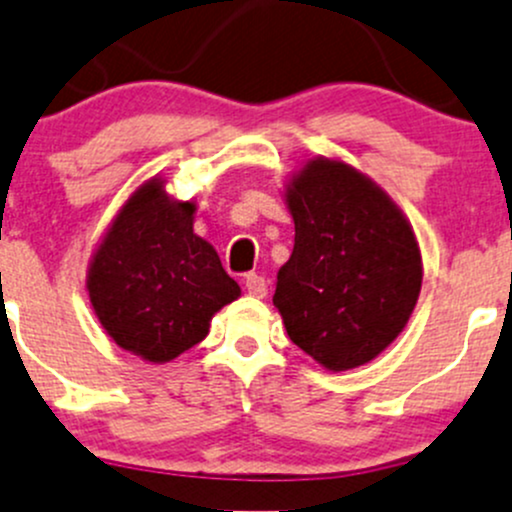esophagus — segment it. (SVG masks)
Here are the masks:
<instances>
[{"mask_svg": "<svg viewBox=\"0 0 512 512\" xmlns=\"http://www.w3.org/2000/svg\"><path fill=\"white\" fill-rule=\"evenodd\" d=\"M245 289H247V294L255 296V299H262V296L267 294L265 277H260V274H247V277H245Z\"/></svg>", "mask_w": 512, "mask_h": 512, "instance_id": "esophagus-1", "label": "esophagus"}]
</instances>
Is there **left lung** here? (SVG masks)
I'll return each instance as SVG.
<instances>
[{"instance_id":"obj_1","label":"left lung","mask_w":512,"mask_h":512,"mask_svg":"<svg viewBox=\"0 0 512 512\" xmlns=\"http://www.w3.org/2000/svg\"><path fill=\"white\" fill-rule=\"evenodd\" d=\"M284 196L296 235L272 301L286 333L330 372L362 367L401 335L418 303L413 226L367 174L330 157L308 160Z\"/></svg>"}]
</instances>
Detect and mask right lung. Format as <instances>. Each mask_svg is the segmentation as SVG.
<instances>
[{
    "mask_svg": "<svg viewBox=\"0 0 512 512\" xmlns=\"http://www.w3.org/2000/svg\"><path fill=\"white\" fill-rule=\"evenodd\" d=\"M196 201L153 177L128 196L87 269V291L109 338L145 362H172L209 335L240 296L211 243L194 233Z\"/></svg>",
    "mask_w": 512,
    "mask_h": 512,
    "instance_id": "add662e5",
    "label": "right lung"
}]
</instances>
